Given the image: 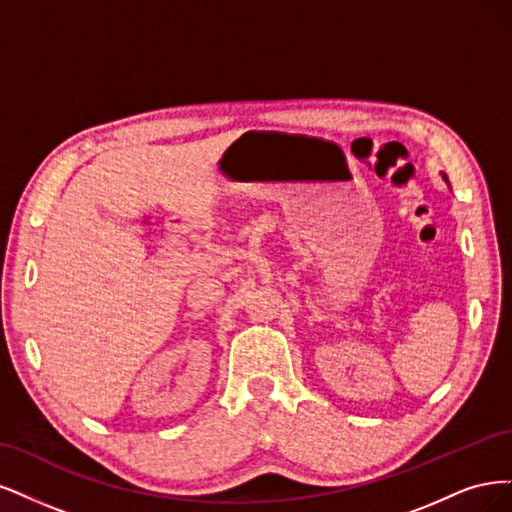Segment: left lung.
I'll list each match as a JSON object with an SVG mask.
<instances>
[{
  "label": "left lung",
  "mask_w": 512,
  "mask_h": 512,
  "mask_svg": "<svg viewBox=\"0 0 512 512\" xmlns=\"http://www.w3.org/2000/svg\"><path fill=\"white\" fill-rule=\"evenodd\" d=\"M444 180H447V176H444Z\"/></svg>",
  "instance_id": "obj_1"
}]
</instances>
